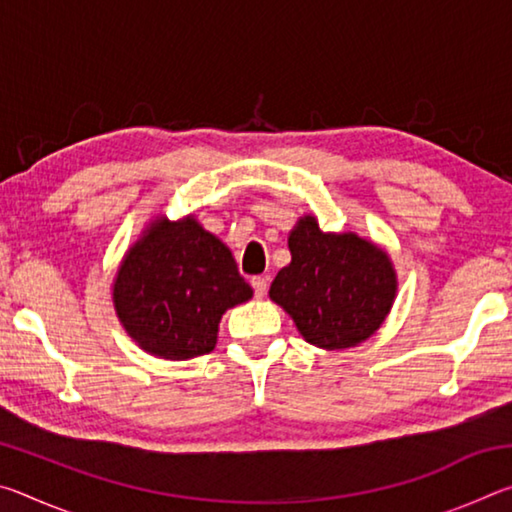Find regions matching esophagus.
I'll use <instances>...</instances> for the list:
<instances>
[{
    "label": "esophagus",
    "instance_id": "34e87169",
    "mask_svg": "<svg viewBox=\"0 0 512 512\" xmlns=\"http://www.w3.org/2000/svg\"><path fill=\"white\" fill-rule=\"evenodd\" d=\"M250 284H253L257 298H264L266 296V291H268V280H266V277L257 275V277H253V280H250Z\"/></svg>",
    "mask_w": 512,
    "mask_h": 512
}]
</instances>
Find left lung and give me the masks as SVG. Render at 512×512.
Wrapping results in <instances>:
<instances>
[{"mask_svg": "<svg viewBox=\"0 0 512 512\" xmlns=\"http://www.w3.org/2000/svg\"><path fill=\"white\" fill-rule=\"evenodd\" d=\"M291 262L268 296L293 318L307 343L345 350L384 325L397 298L391 255L357 232H323L305 214L289 232Z\"/></svg>", "mask_w": 512, "mask_h": 512, "instance_id": "left-lung-1", "label": "left lung"}]
</instances>
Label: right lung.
Listing matches in <instances>:
<instances>
[{
    "label": "right lung",
    "instance_id": "add662e5",
    "mask_svg": "<svg viewBox=\"0 0 512 512\" xmlns=\"http://www.w3.org/2000/svg\"><path fill=\"white\" fill-rule=\"evenodd\" d=\"M250 298L230 248L194 214L153 216L112 280L121 327L137 348L167 361L212 352L221 316Z\"/></svg>",
    "mask_w": 512,
    "mask_h": 512
}]
</instances>
